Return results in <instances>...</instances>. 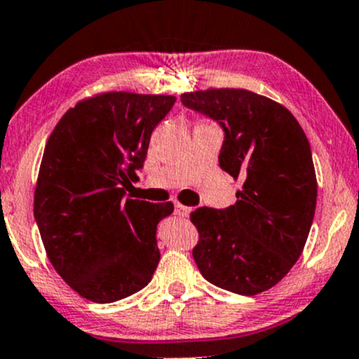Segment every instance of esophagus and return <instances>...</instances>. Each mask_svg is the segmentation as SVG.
Listing matches in <instances>:
<instances>
[{
    "label": "esophagus",
    "instance_id": "34e87169",
    "mask_svg": "<svg viewBox=\"0 0 359 359\" xmlns=\"http://www.w3.org/2000/svg\"><path fill=\"white\" fill-rule=\"evenodd\" d=\"M175 214L180 217H187L191 214V208H185L180 203H175Z\"/></svg>",
    "mask_w": 359,
    "mask_h": 359
}]
</instances>
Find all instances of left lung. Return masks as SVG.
Returning a JSON list of instances; mask_svg holds the SVG:
<instances>
[{
	"label": "left lung",
	"mask_w": 359,
	"mask_h": 359,
	"mask_svg": "<svg viewBox=\"0 0 359 359\" xmlns=\"http://www.w3.org/2000/svg\"><path fill=\"white\" fill-rule=\"evenodd\" d=\"M180 101L219 123V167L243 180L236 204L191 214L197 269L234 294L269 290L302 255L314 219L317 180L306 133L285 106L246 89L184 93Z\"/></svg>",
	"instance_id": "left-lung-1"
}]
</instances>
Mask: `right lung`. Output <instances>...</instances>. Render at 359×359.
<instances>
[{
  "label": "right lung",
  "instance_id": "add662e5",
  "mask_svg": "<svg viewBox=\"0 0 359 359\" xmlns=\"http://www.w3.org/2000/svg\"><path fill=\"white\" fill-rule=\"evenodd\" d=\"M174 96L102 93L77 102L45 145L34 214L57 273L81 297L116 302L148 285L156 224L174 211L126 196Z\"/></svg>",
  "mask_w": 359,
  "mask_h": 359
}]
</instances>
